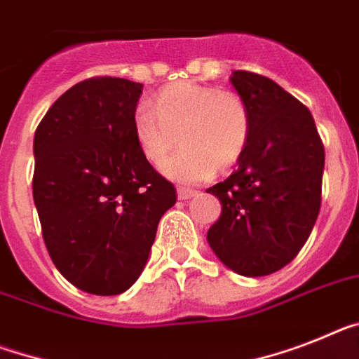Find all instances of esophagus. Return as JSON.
<instances>
[{
	"label": "esophagus",
	"mask_w": 359,
	"mask_h": 359,
	"mask_svg": "<svg viewBox=\"0 0 359 359\" xmlns=\"http://www.w3.org/2000/svg\"><path fill=\"white\" fill-rule=\"evenodd\" d=\"M177 195H179L180 201H188V198L195 197V195H197V191H195V189H188V188H179L177 189Z\"/></svg>",
	"instance_id": "34e87169"
}]
</instances>
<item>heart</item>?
<instances>
[{"label": "heart", "instance_id": "heart-1", "mask_svg": "<svg viewBox=\"0 0 359 359\" xmlns=\"http://www.w3.org/2000/svg\"><path fill=\"white\" fill-rule=\"evenodd\" d=\"M138 146L153 164L164 158L179 137V153L162 164V173L177 182L194 184L213 171L228 170L245 153L252 131L243 98L215 87L177 82L156 93L151 105H138L133 114Z\"/></svg>", "mask_w": 359, "mask_h": 359}]
</instances>
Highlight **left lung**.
Masks as SVG:
<instances>
[{"label": "left lung", "mask_w": 359, "mask_h": 359, "mask_svg": "<svg viewBox=\"0 0 359 359\" xmlns=\"http://www.w3.org/2000/svg\"><path fill=\"white\" fill-rule=\"evenodd\" d=\"M230 82L252 131L239 168L206 189L222 206L208 245L236 273L261 277L287 266L309 239L321 206L325 149L310 111L273 80L236 71Z\"/></svg>", "instance_id": "obj_1"}]
</instances>
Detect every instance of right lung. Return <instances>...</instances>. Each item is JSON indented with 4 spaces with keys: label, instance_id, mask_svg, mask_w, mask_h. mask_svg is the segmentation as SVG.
<instances>
[{
    "label": "right lung",
    "instance_id": "right-lung-1",
    "mask_svg": "<svg viewBox=\"0 0 359 359\" xmlns=\"http://www.w3.org/2000/svg\"><path fill=\"white\" fill-rule=\"evenodd\" d=\"M142 83L91 78L50 105L34 135L32 195L54 266L80 290L116 296L142 273L173 184L138 146Z\"/></svg>",
    "mask_w": 359,
    "mask_h": 359
}]
</instances>
